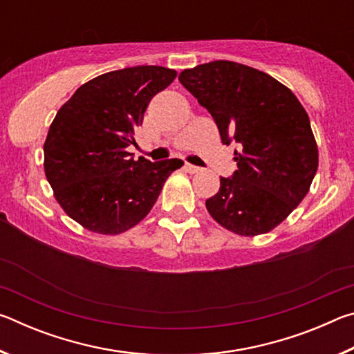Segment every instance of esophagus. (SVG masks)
Instances as JSON below:
<instances>
[{
    "label": "esophagus",
    "instance_id": "1",
    "mask_svg": "<svg viewBox=\"0 0 354 354\" xmlns=\"http://www.w3.org/2000/svg\"><path fill=\"white\" fill-rule=\"evenodd\" d=\"M184 169H185V171H189V173H198L200 171V167L192 165V164H185Z\"/></svg>",
    "mask_w": 354,
    "mask_h": 354
}]
</instances>
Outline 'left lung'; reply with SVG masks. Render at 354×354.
<instances>
[{
    "instance_id": "1",
    "label": "left lung",
    "mask_w": 354,
    "mask_h": 354,
    "mask_svg": "<svg viewBox=\"0 0 354 354\" xmlns=\"http://www.w3.org/2000/svg\"><path fill=\"white\" fill-rule=\"evenodd\" d=\"M179 82L211 113L221 142L241 147L237 170L220 178L207 212L239 236L270 232L303 201L319 169L304 107L270 75L231 61L184 70Z\"/></svg>"
}]
</instances>
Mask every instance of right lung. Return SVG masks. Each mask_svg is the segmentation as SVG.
Listing matches in <instances>:
<instances>
[{
    "mask_svg": "<svg viewBox=\"0 0 354 354\" xmlns=\"http://www.w3.org/2000/svg\"><path fill=\"white\" fill-rule=\"evenodd\" d=\"M176 71L139 65L93 77L57 111L48 131L45 175L70 218L97 234L131 230L151 211L181 159L134 160V131Z\"/></svg>",
    "mask_w": 354,
    "mask_h": 354,
    "instance_id": "add662e5",
    "label": "right lung"
}]
</instances>
